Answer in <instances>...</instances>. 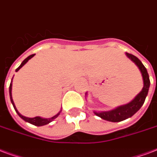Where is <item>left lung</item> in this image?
Wrapping results in <instances>:
<instances>
[{
    "label": "left lung",
    "mask_w": 157,
    "mask_h": 157,
    "mask_svg": "<svg viewBox=\"0 0 157 157\" xmlns=\"http://www.w3.org/2000/svg\"><path fill=\"white\" fill-rule=\"evenodd\" d=\"M126 55L131 60H132L134 63H136V66L140 69L142 78H143L144 87L142 88L141 93L132 102L126 104V105L121 106V107H118L114 110L108 111V112H101V113L94 112V113L96 114L97 116L100 117L101 118L109 121V122H121V121H123L125 119L133 116L141 108V106L143 105L145 99H146V97L148 94L149 87H150L149 75H148L147 69L142 64L141 60L139 59L138 58H136L135 55H132V54L126 53Z\"/></svg>",
    "instance_id": "obj_1"
}]
</instances>
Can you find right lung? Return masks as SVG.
Wrapping results in <instances>:
<instances>
[{"label":"right lung","mask_w":157,"mask_h":157,"mask_svg":"<svg viewBox=\"0 0 157 157\" xmlns=\"http://www.w3.org/2000/svg\"><path fill=\"white\" fill-rule=\"evenodd\" d=\"M35 55V54L34 55H29V56H28V57L25 59L22 63H21V64L20 66H19L18 68L16 69V71L17 72L19 70V69H21V67L22 66H24L25 63L28 62V60L29 59H30L31 58L33 57ZM13 79V78H12ZM12 79H11V83H10V88H9V92H10V101H11V103L13 104V107H14V108H15V110H16V112L17 113V114H18L19 116L21 117V118L23 119V120H25V122H29V123H31V124L33 125H35V126H38V127H40V126H43V125H46L48 124V123H49L50 122H52L54 119H55L56 117H57L59 115V113H60V112L59 113H57L55 116L54 117H50V118H42V117H25V116H22L20 113H19L18 111H17V109H16V106H15V104H14V102H13V99H12V97H11V87H12Z\"/></svg>","instance_id":"1"}]
</instances>
